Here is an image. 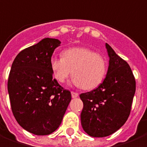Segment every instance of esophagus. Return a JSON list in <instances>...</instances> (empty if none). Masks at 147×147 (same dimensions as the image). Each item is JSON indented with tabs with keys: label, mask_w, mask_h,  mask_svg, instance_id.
Wrapping results in <instances>:
<instances>
[{
	"label": "esophagus",
	"mask_w": 147,
	"mask_h": 147,
	"mask_svg": "<svg viewBox=\"0 0 147 147\" xmlns=\"http://www.w3.org/2000/svg\"><path fill=\"white\" fill-rule=\"evenodd\" d=\"M71 97L72 98H76V97H78L79 96V94L77 93H75V92H71Z\"/></svg>",
	"instance_id": "obj_1"
}]
</instances>
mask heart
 Wrapping results in <instances>:
<instances>
[{
    "mask_svg": "<svg viewBox=\"0 0 147 147\" xmlns=\"http://www.w3.org/2000/svg\"><path fill=\"white\" fill-rule=\"evenodd\" d=\"M50 65L57 82H65L72 72V83L86 90L98 86L107 71L104 57L86 47L67 49L63 57H51Z\"/></svg>",
    "mask_w": 147,
    "mask_h": 147,
    "instance_id": "b5f03b06",
    "label": "heart"
}]
</instances>
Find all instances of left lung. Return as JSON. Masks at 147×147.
Returning a JSON list of instances; mask_svg holds the SVG:
<instances>
[{
  "instance_id": "8db88e82",
  "label": "left lung",
  "mask_w": 147,
  "mask_h": 147,
  "mask_svg": "<svg viewBox=\"0 0 147 147\" xmlns=\"http://www.w3.org/2000/svg\"><path fill=\"white\" fill-rule=\"evenodd\" d=\"M109 65L98 87L80 94L83 102L82 129L90 136L106 137L118 131L129 118L136 92L130 66L106 43Z\"/></svg>"
}]
</instances>
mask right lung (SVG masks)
I'll return each instance as SVG.
<instances>
[{
	"instance_id": "right-lung-1",
	"label": "right lung",
	"mask_w": 147,
	"mask_h": 147,
	"mask_svg": "<svg viewBox=\"0 0 147 147\" xmlns=\"http://www.w3.org/2000/svg\"><path fill=\"white\" fill-rule=\"evenodd\" d=\"M60 45L57 39L44 38L22 51L10 71L7 91L13 115L21 127L37 136L51 134L59 127L71 100L70 91L53 79L50 65Z\"/></svg>"
}]
</instances>
